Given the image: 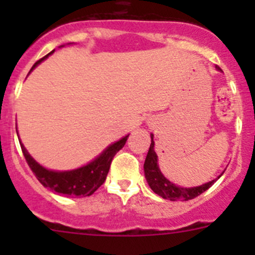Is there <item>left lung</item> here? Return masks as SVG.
Here are the masks:
<instances>
[{
	"mask_svg": "<svg viewBox=\"0 0 255 255\" xmlns=\"http://www.w3.org/2000/svg\"><path fill=\"white\" fill-rule=\"evenodd\" d=\"M217 70H221L218 66H216ZM153 134H150L151 143L149 146L148 154H146L145 161H144V174H145V179L148 181L150 189L155 192L156 195L161 196L165 200H170V201H189V200L195 199L199 195H201L202 192H205L206 190L210 189L217 179H220V176L217 179L212 180V181L206 182L204 185H200L196 187H181L176 186L175 184H173L171 181H169L165 176L161 174L160 169L158 165V155L154 151V140H153Z\"/></svg>",
	"mask_w": 255,
	"mask_h": 255,
	"instance_id": "obj_1",
	"label": "left lung"
}]
</instances>
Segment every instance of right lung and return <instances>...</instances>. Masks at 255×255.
I'll return each mask as SVG.
<instances>
[{
    "instance_id": "right-lung-1",
    "label": "right lung",
    "mask_w": 255,
    "mask_h": 255,
    "mask_svg": "<svg viewBox=\"0 0 255 255\" xmlns=\"http://www.w3.org/2000/svg\"><path fill=\"white\" fill-rule=\"evenodd\" d=\"M53 51H51V53H53ZM51 53H49L48 55L44 56V58L38 60L37 63L32 66L30 71H32L38 64L42 63L45 58H48ZM128 135H126V137H123L122 139H120L118 142L107 146L106 150L102 151L95 160H92L91 163H89L87 165L81 166V168L75 169V170L69 171L48 170V169L43 168L40 164H38L37 161L30 156V154L28 153L27 149L24 148V145L20 142V139L19 144L28 165H29V168L32 169L34 175L37 176V179L39 180V182L43 186L49 187V189L53 190V191L58 192V194L66 195V196H90V195L94 194V192L105 182L107 174H109L110 166H111L113 156L117 154L118 150H121V149L125 146V144L128 139Z\"/></svg>"
}]
</instances>
